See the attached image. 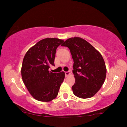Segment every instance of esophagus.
Masks as SVG:
<instances>
[{
    "mask_svg": "<svg viewBox=\"0 0 127 127\" xmlns=\"http://www.w3.org/2000/svg\"><path fill=\"white\" fill-rule=\"evenodd\" d=\"M65 76H68L69 75V74H70V72H65Z\"/></svg>",
    "mask_w": 127,
    "mask_h": 127,
    "instance_id": "1",
    "label": "esophagus"
}]
</instances>
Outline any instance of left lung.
Listing matches in <instances>:
<instances>
[{
	"instance_id": "left-lung-1",
	"label": "left lung",
	"mask_w": 127,
	"mask_h": 127,
	"mask_svg": "<svg viewBox=\"0 0 127 127\" xmlns=\"http://www.w3.org/2000/svg\"><path fill=\"white\" fill-rule=\"evenodd\" d=\"M62 46L70 50L73 59V73L75 83L73 93L79 98L93 96L105 81L106 67L102 55L94 47L80 37H71Z\"/></svg>"
}]
</instances>
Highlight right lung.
<instances>
[{"instance_id":"right-lung-1","label":"right lung","mask_w":127,"mask_h":127,"mask_svg":"<svg viewBox=\"0 0 127 127\" xmlns=\"http://www.w3.org/2000/svg\"><path fill=\"white\" fill-rule=\"evenodd\" d=\"M57 38L39 41L27 52L21 68L22 80L36 100L49 102L56 98L65 78V73L50 72L54 66L56 50L64 42Z\"/></svg>"}]
</instances>
